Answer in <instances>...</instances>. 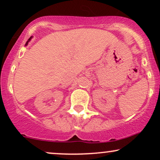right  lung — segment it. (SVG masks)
<instances>
[{"instance_id": "1", "label": "right lung", "mask_w": 160, "mask_h": 160, "mask_svg": "<svg viewBox=\"0 0 160 160\" xmlns=\"http://www.w3.org/2000/svg\"><path fill=\"white\" fill-rule=\"evenodd\" d=\"M32 37H31V38H29V39H28V41L26 42V43H25V46H27L28 44V42H29V41H30V40H31V39H32Z\"/></svg>"}]
</instances>
